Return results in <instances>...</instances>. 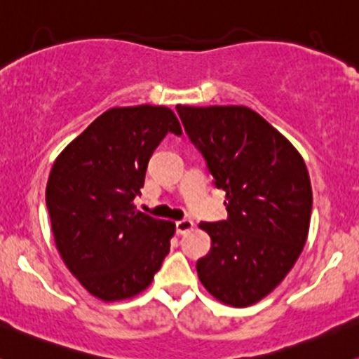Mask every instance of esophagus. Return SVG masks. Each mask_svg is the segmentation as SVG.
<instances>
[{
  "label": "esophagus",
  "instance_id": "esophagus-1",
  "mask_svg": "<svg viewBox=\"0 0 359 359\" xmlns=\"http://www.w3.org/2000/svg\"><path fill=\"white\" fill-rule=\"evenodd\" d=\"M191 229H193L191 220L183 219V220H178V222H176V232L178 233H184V232L191 231Z\"/></svg>",
  "mask_w": 359,
  "mask_h": 359
}]
</instances>
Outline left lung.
Masks as SVG:
<instances>
[{
    "label": "left lung",
    "instance_id": "obj_1",
    "mask_svg": "<svg viewBox=\"0 0 359 359\" xmlns=\"http://www.w3.org/2000/svg\"><path fill=\"white\" fill-rule=\"evenodd\" d=\"M181 122L225 191V222H201L212 249L196 263L207 292L231 307L271 293L309 236L312 187L300 152L243 104H178Z\"/></svg>",
    "mask_w": 359,
    "mask_h": 359
}]
</instances>
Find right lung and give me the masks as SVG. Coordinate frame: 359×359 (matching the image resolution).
Instances as JSON below:
<instances>
[{"label":"right lung","mask_w":359,"mask_h":359,"mask_svg":"<svg viewBox=\"0 0 359 359\" xmlns=\"http://www.w3.org/2000/svg\"><path fill=\"white\" fill-rule=\"evenodd\" d=\"M168 132L181 135L171 108L115 107L54 161L46 201L55 245L96 299L118 302L142 293L169 252L175 222L134 205L149 158Z\"/></svg>","instance_id":"add662e5"}]
</instances>
